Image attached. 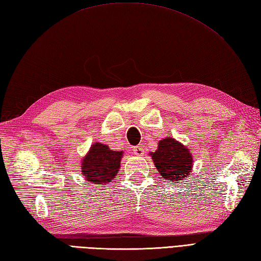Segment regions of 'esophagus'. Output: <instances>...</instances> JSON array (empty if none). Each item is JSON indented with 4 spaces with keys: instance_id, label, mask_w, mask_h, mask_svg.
Returning a JSON list of instances; mask_svg holds the SVG:
<instances>
[{
    "instance_id": "esophagus-1",
    "label": "esophagus",
    "mask_w": 261,
    "mask_h": 261,
    "mask_svg": "<svg viewBox=\"0 0 261 261\" xmlns=\"http://www.w3.org/2000/svg\"><path fill=\"white\" fill-rule=\"evenodd\" d=\"M133 151H135V154L136 155H143V149H142V147H135Z\"/></svg>"
}]
</instances>
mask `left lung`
I'll return each mask as SVG.
<instances>
[{
  "instance_id": "1",
  "label": "left lung",
  "mask_w": 261,
  "mask_h": 261,
  "mask_svg": "<svg viewBox=\"0 0 261 261\" xmlns=\"http://www.w3.org/2000/svg\"><path fill=\"white\" fill-rule=\"evenodd\" d=\"M151 155L159 173L168 181L186 179L192 170L190 151L172 138L161 140L158 149Z\"/></svg>"
}]
</instances>
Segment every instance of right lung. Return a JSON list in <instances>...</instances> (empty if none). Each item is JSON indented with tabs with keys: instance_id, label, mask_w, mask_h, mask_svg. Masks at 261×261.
I'll use <instances>...</instances> for the list:
<instances>
[{
	"instance_id": "right-lung-1",
	"label": "right lung",
	"mask_w": 261,
	"mask_h": 261,
	"mask_svg": "<svg viewBox=\"0 0 261 261\" xmlns=\"http://www.w3.org/2000/svg\"><path fill=\"white\" fill-rule=\"evenodd\" d=\"M121 156L122 152L112 151L107 144L96 142L82 161V174L92 184L111 182L119 171Z\"/></svg>"
}]
</instances>
